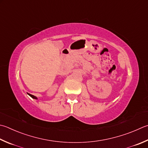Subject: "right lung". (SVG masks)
Here are the masks:
<instances>
[{
	"label": "right lung",
	"mask_w": 148,
	"mask_h": 148,
	"mask_svg": "<svg viewBox=\"0 0 148 148\" xmlns=\"http://www.w3.org/2000/svg\"><path fill=\"white\" fill-rule=\"evenodd\" d=\"M28 95H29L30 97H32L33 99H37V97H35V96H34V95H31V94H29V93H28Z\"/></svg>",
	"instance_id": "obj_1"
}]
</instances>
